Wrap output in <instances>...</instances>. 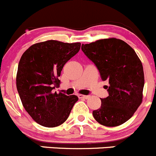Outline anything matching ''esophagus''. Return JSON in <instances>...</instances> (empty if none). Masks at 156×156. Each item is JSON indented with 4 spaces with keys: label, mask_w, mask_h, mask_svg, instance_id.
<instances>
[{
    "label": "esophagus",
    "mask_w": 156,
    "mask_h": 156,
    "mask_svg": "<svg viewBox=\"0 0 156 156\" xmlns=\"http://www.w3.org/2000/svg\"><path fill=\"white\" fill-rule=\"evenodd\" d=\"M78 97L79 98H84V99H87V98H89V95H81V94H80V95H78Z\"/></svg>",
    "instance_id": "obj_1"
}]
</instances>
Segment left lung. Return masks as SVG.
Segmentation results:
<instances>
[{"instance_id":"obj_1","label":"left lung","mask_w":156,"mask_h":156,"mask_svg":"<svg viewBox=\"0 0 156 156\" xmlns=\"http://www.w3.org/2000/svg\"><path fill=\"white\" fill-rule=\"evenodd\" d=\"M82 51L94 63L106 86L108 96L101 98L94 118L106 127L124 124L133 116L143 99L144 73L135 51L125 41L105 38L82 44Z\"/></svg>"}]
</instances>
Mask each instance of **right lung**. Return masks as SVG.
Returning a JSON list of instances; mask_svg holds the SVG:
<instances>
[{"instance_id": "add662e5", "label": "right lung", "mask_w": 156, "mask_h": 156, "mask_svg": "<svg viewBox=\"0 0 156 156\" xmlns=\"http://www.w3.org/2000/svg\"><path fill=\"white\" fill-rule=\"evenodd\" d=\"M80 42L55 40L37 43L23 54L16 74V88L24 108L38 124L55 127L68 118L76 95L53 93L59 86L64 64L78 53Z\"/></svg>"}]
</instances>
